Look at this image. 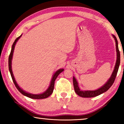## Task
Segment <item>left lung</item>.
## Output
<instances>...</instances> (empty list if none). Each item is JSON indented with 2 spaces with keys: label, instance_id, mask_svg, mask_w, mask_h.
Returning a JSON list of instances; mask_svg holds the SVG:
<instances>
[{
  "label": "left lung",
  "instance_id": "8db88e82",
  "mask_svg": "<svg viewBox=\"0 0 124 124\" xmlns=\"http://www.w3.org/2000/svg\"><path fill=\"white\" fill-rule=\"evenodd\" d=\"M113 37L115 40V45H116V62L115 63V66L114 67V70L112 73V74L108 80L107 81V83L104 85H103L102 87H101L99 89L96 90H93V91H90V90H87V91H82L80 89V88L78 86V83L76 79L73 77V85H74V90L76 93L78 95L82 97H96V96H98L102 94L104 92H106L107 90L109 89V88L112 86L113 84L114 83L115 78L117 75V71L119 70V65H120V51L119 50L118 47V43H117V40L116 38L115 37V35H113Z\"/></svg>",
  "mask_w": 124,
  "mask_h": 124
}]
</instances>
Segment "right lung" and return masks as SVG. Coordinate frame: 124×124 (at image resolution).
Here are the masks:
<instances>
[{
  "instance_id": "obj_1",
  "label": "right lung",
  "mask_w": 124,
  "mask_h": 124,
  "mask_svg": "<svg viewBox=\"0 0 124 124\" xmlns=\"http://www.w3.org/2000/svg\"><path fill=\"white\" fill-rule=\"evenodd\" d=\"M21 36H22V34L21 35L20 37L17 38L15 39V41L14 42L13 44H12V46L11 52H10V54L9 57V70L10 71V74H11L12 80H13L14 84H15V86L16 87L17 89V90L22 94V95H23L24 96H27V97H28L29 98H33V99H43V98H47L49 97V96L51 95L52 92H53L54 88V81H55L56 79L57 78L58 75L64 70L63 69H60V70H58L56 71L55 73H54V74L53 75V77H52V78L51 79V83H50L49 87H48V89L46 90L44 92H43V93H40V94H37V95H35V94H32V93H28V92H26V91H24V90H23L18 85L17 83H16L15 79L13 73H12V68H11L12 58V56H13L15 46L16 42L18 41V40L20 38Z\"/></svg>"
}]
</instances>
